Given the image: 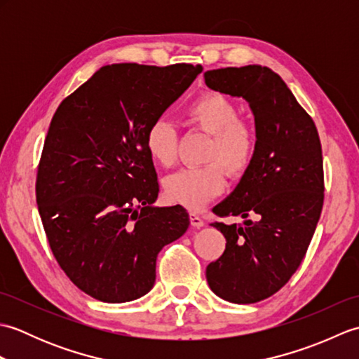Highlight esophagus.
Returning <instances> with one entry per match:
<instances>
[{"instance_id": "34e87169", "label": "esophagus", "mask_w": 359, "mask_h": 359, "mask_svg": "<svg viewBox=\"0 0 359 359\" xmlns=\"http://www.w3.org/2000/svg\"><path fill=\"white\" fill-rule=\"evenodd\" d=\"M189 222H191V225L196 228H201L205 225L203 219L199 215H196V212H189Z\"/></svg>"}]
</instances>
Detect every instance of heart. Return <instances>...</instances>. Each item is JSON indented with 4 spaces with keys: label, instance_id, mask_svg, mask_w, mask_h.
<instances>
[{
    "label": "heart",
    "instance_id": "heart-1",
    "mask_svg": "<svg viewBox=\"0 0 359 359\" xmlns=\"http://www.w3.org/2000/svg\"><path fill=\"white\" fill-rule=\"evenodd\" d=\"M187 123L211 135L201 168H184L168 175L163 182L165 194L174 203L189 210H201L224 191L225 170L231 175L245 172L256 152V134L239 120L236 104L219 93H203L187 106ZM177 129L165 117L151 121L144 133V148L160 166H171L177 158ZM219 161L218 164L215 162Z\"/></svg>",
    "mask_w": 359,
    "mask_h": 359
}]
</instances>
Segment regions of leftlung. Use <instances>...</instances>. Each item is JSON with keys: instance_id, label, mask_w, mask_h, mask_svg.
<instances>
[{"instance_id": "obj_1", "label": "left lung", "mask_w": 359, "mask_h": 359, "mask_svg": "<svg viewBox=\"0 0 359 359\" xmlns=\"http://www.w3.org/2000/svg\"><path fill=\"white\" fill-rule=\"evenodd\" d=\"M203 77L210 89L242 97L255 116L253 162L212 210L245 220L212 224L226 245L207 266L208 285L219 297L253 304L284 287L307 253L324 203L321 142L313 120L270 67H222Z\"/></svg>"}]
</instances>
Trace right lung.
<instances>
[{"label": "right lung", "instance_id": "1", "mask_svg": "<svg viewBox=\"0 0 359 359\" xmlns=\"http://www.w3.org/2000/svg\"><path fill=\"white\" fill-rule=\"evenodd\" d=\"M201 72L185 63L108 65L53 114L38 165V211L62 270L98 301L147 294L160 250L188 230L184 207H154L158 182L144 133Z\"/></svg>", "mask_w": 359, "mask_h": 359}]
</instances>
